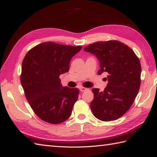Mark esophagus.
I'll use <instances>...</instances> for the list:
<instances>
[{"instance_id": "1", "label": "esophagus", "mask_w": 157, "mask_h": 157, "mask_svg": "<svg viewBox=\"0 0 157 157\" xmlns=\"http://www.w3.org/2000/svg\"><path fill=\"white\" fill-rule=\"evenodd\" d=\"M88 90V88H85V87H80L79 88V90L81 92H84V91H86Z\"/></svg>"}]
</instances>
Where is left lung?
<instances>
[{
    "mask_svg": "<svg viewBox=\"0 0 157 157\" xmlns=\"http://www.w3.org/2000/svg\"><path fill=\"white\" fill-rule=\"evenodd\" d=\"M84 50L99 59L98 75L107 73L105 90H92L94 99L90 106L93 115L105 122L121 118L129 109L140 90L142 67L139 58L128 45L116 40L95 42Z\"/></svg>",
    "mask_w": 157,
    "mask_h": 157,
    "instance_id": "8db88e82",
    "label": "left lung"
}]
</instances>
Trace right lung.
Here are the masks:
<instances>
[{"label":"right lung","instance_id":"right-lung-1","mask_svg":"<svg viewBox=\"0 0 157 157\" xmlns=\"http://www.w3.org/2000/svg\"><path fill=\"white\" fill-rule=\"evenodd\" d=\"M82 48L48 41L30 49L24 57L21 84L28 102L42 121L57 124L71 114L79 89L62 86L59 76L69 71L71 59Z\"/></svg>","mask_w":157,"mask_h":157}]
</instances>
